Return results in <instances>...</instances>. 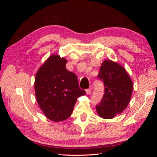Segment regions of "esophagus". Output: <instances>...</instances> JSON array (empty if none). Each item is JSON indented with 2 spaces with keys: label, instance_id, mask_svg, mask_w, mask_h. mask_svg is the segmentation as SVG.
Wrapping results in <instances>:
<instances>
[{
  "label": "esophagus",
  "instance_id": "obj_1",
  "mask_svg": "<svg viewBox=\"0 0 157 157\" xmlns=\"http://www.w3.org/2000/svg\"><path fill=\"white\" fill-rule=\"evenodd\" d=\"M91 91H92L91 88H88V89L86 90V92L87 94H90V93H91Z\"/></svg>",
  "mask_w": 157,
  "mask_h": 157
}]
</instances>
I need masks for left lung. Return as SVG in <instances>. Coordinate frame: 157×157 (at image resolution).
Returning a JSON list of instances; mask_svg holds the SVG:
<instances>
[{"label": "left lung", "instance_id": "obj_1", "mask_svg": "<svg viewBox=\"0 0 157 157\" xmlns=\"http://www.w3.org/2000/svg\"><path fill=\"white\" fill-rule=\"evenodd\" d=\"M98 77L103 81L105 92L101 101L96 105V111L100 117L111 119L127 107L133 83L125 69L111 60L103 61Z\"/></svg>", "mask_w": 157, "mask_h": 157}]
</instances>
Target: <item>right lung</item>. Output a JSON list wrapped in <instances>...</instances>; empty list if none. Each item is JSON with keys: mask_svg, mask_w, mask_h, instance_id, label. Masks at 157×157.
Returning a JSON list of instances; mask_svg holds the SVG:
<instances>
[{"mask_svg": "<svg viewBox=\"0 0 157 157\" xmlns=\"http://www.w3.org/2000/svg\"><path fill=\"white\" fill-rule=\"evenodd\" d=\"M67 60L52 55L38 70L35 80L36 101L45 117L63 121L73 111L77 98L86 94L79 88L77 75L65 67Z\"/></svg>", "mask_w": 157, "mask_h": 157, "instance_id": "right-lung-1", "label": "right lung"}]
</instances>
